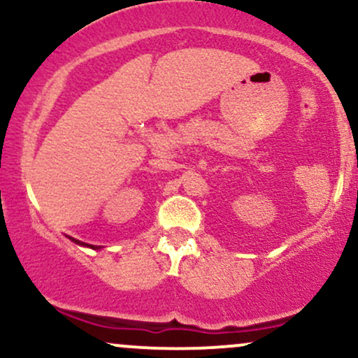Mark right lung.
Returning a JSON list of instances; mask_svg holds the SVG:
<instances>
[{"label": "right lung", "instance_id": "right-lung-1", "mask_svg": "<svg viewBox=\"0 0 358 358\" xmlns=\"http://www.w3.org/2000/svg\"><path fill=\"white\" fill-rule=\"evenodd\" d=\"M69 239H71L72 242H76V244H79V245H84V248H90V249H101V245H90V244H85V242H80V241L73 239V237H69Z\"/></svg>", "mask_w": 358, "mask_h": 358}]
</instances>
